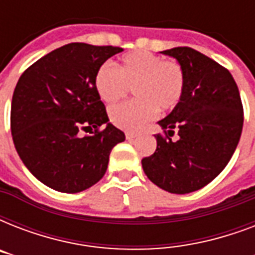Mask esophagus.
Segmentation results:
<instances>
[{
  "instance_id": "obj_1",
  "label": "esophagus",
  "mask_w": 255,
  "mask_h": 255,
  "mask_svg": "<svg viewBox=\"0 0 255 255\" xmlns=\"http://www.w3.org/2000/svg\"><path fill=\"white\" fill-rule=\"evenodd\" d=\"M136 133H133V132H126V139L127 140H132V139H135L136 137Z\"/></svg>"
}]
</instances>
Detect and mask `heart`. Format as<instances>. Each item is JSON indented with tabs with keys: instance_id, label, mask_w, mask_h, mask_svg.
Segmentation results:
<instances>
[{
	"instance_id": "heart-1",
	"label": "heart",
	"mask_w": 255,
	"mask_h": 255,
	"mask_svg": "<svg viewBox=\"0 0 255 255\" xmlns=\"http://www.w3.org/2000/svg\"><path fill=\"white\" fill-rule=\"evenodd\" d=\"M133 88L132 102L110 108V120L126 131H137L153 119L157 110H173L185 90V73L176 61L149 51H132L120 58L118 69L104 63L95 74V90L106 103H114Z\"/></svg>"
}]
</instances>
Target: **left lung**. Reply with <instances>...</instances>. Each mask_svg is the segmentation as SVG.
Segmentation results:
<instances>
[{
    "mask_svg": "<svg viewBox=\"0 0 255 255\" xmlns=\"http://www.w3.org/2000/svg\"><path fill=\"white\" fill-rule=\"evenodd\" d=\"M185 73L180 103L159 124L153 155L141 160L144 173L169 193L201 189L221 173L241 137L244 107L229 70L190 47L161 51ZM176 133L178 137L172 139Z\"/></svg>",
    "mask_w": 255,
    "mask_h": 255,
    "instance_id": "obj_1",
    "label": "left lung"
}]
</instances>
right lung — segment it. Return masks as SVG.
I'll use <instances>...</instances> for the list:
<instances>
[{"label": "right lung", "instance_id": "1", "mask_svg": "<svg viewBox=\"0 0 255 255\" xmlns=\"http://www.w3.org/2000/svg\"><path fill=\"white\" fill-rule=\"evenodd\" d=\"M120 51L69 43L38 59L18 79L10 111L14 145L26 168L51 189L78 193L96 184L112 148L126 140L108 123L95 90L98 69ZM87 129L90 135L82 136Z\"/></svg>", "mask_w": 255, "mask_h": 255}]
</instances>
